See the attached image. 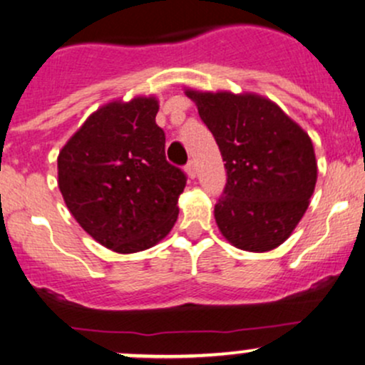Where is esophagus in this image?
<instances>
[{
    "instance_id": "34e87169",
    "label": "esophagus",
    "mask_w": 365,
    "mask_h": 365,
    "mask_svg": "<svg viewBox=\"0 0 365 365\" xmlns=\"http://www.w3.org/2000/svg\"><path fill=\"white\" fill-rule=\"evenodd\" d=\"M185 171H187V175L190 176V178H194V176H195V163H194V161H189V163H187Z\"/></svg>"
}]
</instances>
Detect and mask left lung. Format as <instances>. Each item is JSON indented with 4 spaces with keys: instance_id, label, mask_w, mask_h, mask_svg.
<instances>
[{
    "instance_id": "left-lung-1",
    "label": "left lung",
    "mask_w": 365,
    "mask_h": 365,
    "mask_svg": "<svg viewBox=\"0 0 365 365\" xmlns=\"http://www.w3.org/2000/svg\"><path fill=\"white\" fill-rule=\"evenodd\" d=\"M225 161L227 183L215 218L244 251L282 244L305 215L317 182L312 140L270 100L189 90Z\"/></svg>"
}]
</instances>
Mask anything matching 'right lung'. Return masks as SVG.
<instances>
[{"instance_id": "right-lung-1", "label": "right lung", "mask_w": 365, "mask_h": 365, "mask_svg": "<svg viewBox=\"0 0 365 365\" xmlns=\"http://www.w3.org/2000/svg\"><path fill=\"white\" fill-rule=\"evenodd\" d=\"M155 98L112 102L58 154V189L95 241L115 253L149 250L178 218L187 175L166 161Z\"/></svg>"}]
</instances>
